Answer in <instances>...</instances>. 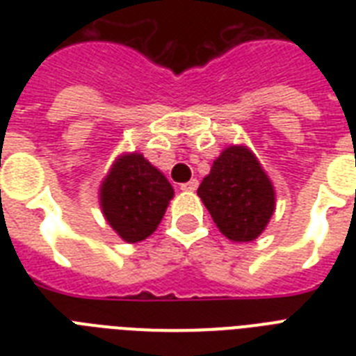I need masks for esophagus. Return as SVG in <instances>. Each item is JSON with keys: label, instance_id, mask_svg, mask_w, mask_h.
<instances>
[{"label": "esophagus", "instance_id": "esophagus-1", "mask_svg": "<svg viewBox=\"0 0 356 356\" xmlns=\"http://www.w3.org/2000/svg\"><path fill=\"white\" fill-rule=\"evenodd\" d=\"M197 186H200V181L197 179H190L188 183L181 184V190H184V192H194V190H197Z\"/></svg>", "mask_w": 356, "mask_h": 356}]
</instances>
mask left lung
Returning a JSON list of instances; mask_svg holds the SVG:
<instances>
[{"instance_id": "8db88e82", "label": "left lung", "mask_w": 356, "mask_h": 356, "mask_svg": "<svg viewBox=\"0 0 356 356\" xmlns=\"http://www.w3.org/2000/svg\"><path fill=\"white\" fill-rule=\"evenodd\" d=\"M197 195L216 227L233 242L254 240L275 209L270 179L253 153L238 145H231L218 156Z\"/></svg>"}]
</instances>
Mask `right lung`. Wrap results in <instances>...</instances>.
Returning a JSON list of instances; mask_svg holds the SVG:
<instances>
[{"label":"right lung","instance_id":"add662e5","mask_svg":"<svg viewBox=\"0 0 356 356\" xmlns=\"http://www.w3.org/2000/svg\"><path fill=\"white\" fill-rule=\"evenodd\" d=\"M172 197L168 179L136 153L118 159L102 186L103 214L129 243L155 231Z\"/></svg>","mask_w":356,"mask_h":356}]
</instances>
